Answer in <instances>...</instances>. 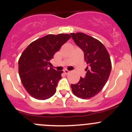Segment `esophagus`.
<instances>
[{
    "instance_id": "34e87169",
    "label": "esophagus",
    "mask_w": 132,
    "mask_h": 132,
    "mask_svg": "<svg viewBox=\"0 0 132 132\" xmlns=\"http://www.w3.org/2000/svg\"><path fill=\"white\" fill-rule=\"evenodd\" d=\"M70 71H68V70H64V73L66 74V75H67V74L70 73Z\"/></svg>"
}]
</instances>
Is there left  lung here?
Returning a JSON list of instances; mask_svg holds the SVG:
<instances>
[{
	"mask_svg": "<svg viewBox=\"0 0 132 132\" xmlns=\"http://www.w3.org/2000/svg\"><path fill=\"white\" fill-rule=\"evenodd\" d=\"M75 44L84 53V59L89 65L84 79L80 77L79 82L71 84L72 92L82 99L90 98L98 94L106 83L111 70L110 57L103 43L83 33H71Z\"/></svg>",
	"mask_w": 132,
	"mask_h": 132,
	"instance_id": "obj_1",
	"label": "left lung"
}]
</instances>
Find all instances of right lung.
Masks as SVG:
<instances>
[{
	"instance_id": "obj_1",
	"label": "right lung",
	"mask_w": 132,
	"mask_h": 132,
	"mask_svg": "<svg viewBox=\"0 0 132 132\" xmlns=\"http://www.w3.org/2000/svg\"><path fill=\"white\" fill-rule=\"evenodd\" d=\"M70 38L66 34H49L32 42L22 52L19 60V76L31 97L46 100L55 93L63 71L52 68L50 60Z\"/></svg>"
}]
</instances>
